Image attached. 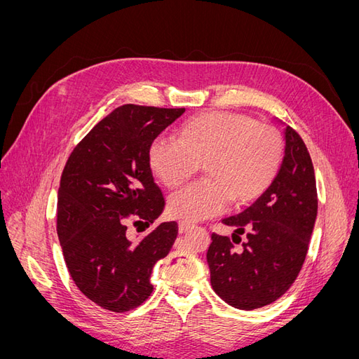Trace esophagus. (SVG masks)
I'll return each mask as SVG.
<instances>
[{
	"label": "esophagus",
	"instance_id": "esophagus-1",
	"mask_svg": "<svg viewBox=\"0 0 359 359\" xmlns=\"http://www.w3.org/2000/svg\"><path fill=\"white\" fill-rule=\"evenodd\" d=\"M193 227H194V224H191V223H187V222H180V224H178V232H180V233H186V232L191 231Z\"/></svg>",
	"mask_w": 359,
	"mask_h": 359
}]
</instances>
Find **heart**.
<instances>
[{
    "instance_id": "1",
    "label": "heart",
    "mask_w": 359,
    "mask_h": 359,
    "mask_svg": "<svg viewBox=\"0 0 359 359\" xmlns=\"http://www.w3.org/2000/svg\"><path fill=\"white\" fill-rule=\"evenodd\" d=\"M283 139L276 128L233 112H210L184 123L177 140L158 136L148 147V165L163 186L175 189L199 165L208 178L169 198L172 217L199 222L233 202L245 205L269 189L283 161Z\"/></svg>"
}]
</instances>
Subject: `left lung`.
Here are the masks:
<instances>
[{
	"instance_id": "obj_1",
	"label": "left lung",
	"mask_w": 359,
	"mask_h": 359,
	"mask_svg": "<svg viewBox=\"0 0 359 359\" xmlns=\"http://www.w3.org/2000/svg\"><path fill=\"white\" fill-rule=\"evenodd\" d=\"M285 142V157L269 189L241 214L222 220L235 227L233 243L248 231L241 252H235L229 236L212 233L206 253L214 292L240 310L278 299L307 256L318 215L316 178L306 144L289 126Z\"/></svg>"
}]
</instances>
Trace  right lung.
Returning <instances> with one entry per match:
<instances>
[{
    "label": "right lung",
    "instance_id": "1",
    "mask_svg": "<svg viewBox=\"0 0 359 359\" xmlns=\"http://www.w3.org/2000/svg\"><path fill=\"white\" fill-rule=\"evenodd\" d=\"M186 109L124 104L73 149L58 190L57 232L69 273L86 298L115 313L153 292L151 273L177 240L165 222L135 241L128 224L149 227L165 210L148 165V147Z\"/></svg>",
    "mask_w": 359,
    "mask_h": 359
}]
</instances>
